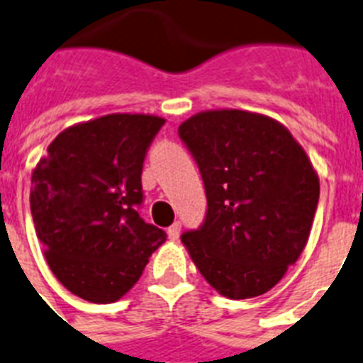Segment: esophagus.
<instances>
[{"mask_svg":"<svg viewBox=\"0 0 363 363\" xmlns=\"http://www.w3.org/2000/svg\"><path fill=\"white\" fill-rule=\"evenodd\" d=\"M179 232H182V223H174L169 228V238L172 239V241H176V239L179 238Z\"/></svg>","mask_w":363,"mask_h":363,"instance_id":"esophagus-1","label":"esophagus"}]
</instances>
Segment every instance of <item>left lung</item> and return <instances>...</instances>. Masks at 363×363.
<instances>
[{"instance_id": "left-lung-1", "label": "left lung", "mask_w": 363, "mask_h": 363, "mask_svg": "<svg viewBox=\"0 0 363 363\" xmlns=\"http://www.w3.org/2000/svg\"><path fill=\"white\" fill-rule=\"evenodd\" d=\"M202 174L208 209L182 241L200 274L228 298L267 293L298 259L319 178L293 135L269 116L206 111L179 125Z\"/></svg>"}]
</instances>
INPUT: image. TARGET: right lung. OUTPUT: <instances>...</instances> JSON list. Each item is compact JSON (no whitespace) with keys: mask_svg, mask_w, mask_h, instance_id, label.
<instances>
[{"mask_svg":"<svg viewBox=\"0 0 363 363\" xmlns=\"http://www.w3.org/2000/svg\"><path fill=\"white\" fill-rule=\"evenodd\" d=\"M163 124L152 115H107L72 125L33 170L31 215L48 265L85 301H118L167 241L139 215L143 164Z\"/></svg>","mask_w":363,"mask_h":363,"instance_id":"add662e5","label":"right lung"}]
</instances>
